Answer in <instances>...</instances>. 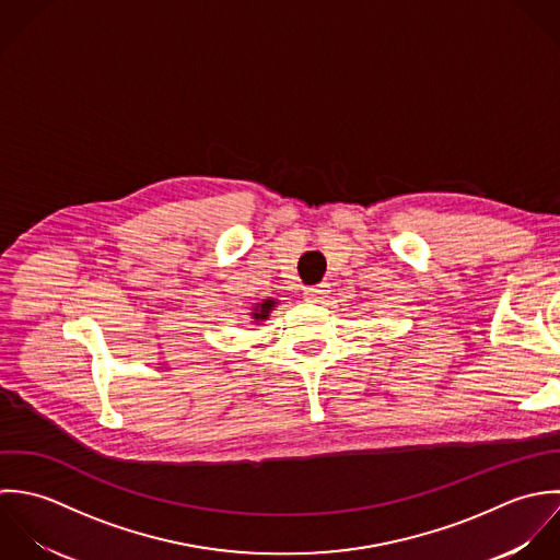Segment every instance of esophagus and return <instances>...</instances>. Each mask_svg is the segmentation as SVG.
<instances>
[{"label":"esophagus","mask_w":560,"mask_h":560,"mask_svg":"<svg viewBox=\"0 0 560 560\" xmlns=\"http://www.w3.org/2000/svg\"><path fill=\"white\" fill-rule=\"evenodd\" d=\"M303 294H305V301H310V303H323L327 299V294H329V285L327 283L310 285V288H305Z\"/></svg>","instance_id":"34e87169"}]
</instances>
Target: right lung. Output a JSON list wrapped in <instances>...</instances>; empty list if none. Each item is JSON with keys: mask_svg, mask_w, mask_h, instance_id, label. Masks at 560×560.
I'll list each match as a JSON object with an SVG mask.
<instances>
[{"mask_svg": "<svg viewBox=\"0 0 560 560\" xmlns=\"http://www.w3.org/2000/svg\"><path fill=\"white\" fill-rule=\"evenodd\" d=\"M275 305H277L275 299H266V301H261V303H255V305H253V312H250L253 323L259 325V323L268 320V316H270V312H272Z\"/></svg>", "mask_w": 560, "mask_h": 560, "instance_id": "add662e5", "label": "right lung"}]
</instances>
